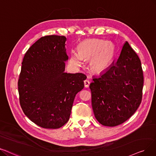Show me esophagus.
Instances as JSON below:
<instances>
[{
  "mask_svg": "<svg viewBox=\"0 0 156 156\" xmlns=\"http://www.w3.org/2000/svg\"><path fill=\"white\" fill-rule=\"evenodd\" d=\"M90 81L88 80H84V86H85V88H88L89 87V86H90Z\"/></svg>",
  "mask_w": 156,
  "mask_h": 156,
  "instance_id": "34e87169",
  "label": "esophagus"
}]
</instances>
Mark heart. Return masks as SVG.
Returning <instances> with one entry per match:
<instances>
[{
  "label": "heart",
  "instance_id": "b5f03b06",
  "mask_svg": "<svg viewBox=\"0 0 156 156\" xmlns=\"http://www.w3.org/2000/svg\"><path fill=\"white\" fill-rule=\"evenodd\" d=\"M79 52L73 51L70 63L76 67L82 65L83 59H90V65L97 73L104 72L113 60L115 47L112 42L101 39H88L80 43Z\"/></svg>",
  "mask_w": 156,
  "mask_h": 156
}]
</instances>
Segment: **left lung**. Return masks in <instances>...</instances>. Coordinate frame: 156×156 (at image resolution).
<instances>
[{"instance_id": "8db88e82", "label": "left lung", "mask_w": 156, "mask_h": 156, "mask_svg": "<svg viewBox=\"0 0 156 156\" xmlns=\"http://www.w3.org/2000/svg\"><path fill=\"white\" fill-rule=\"evenodd\" d=\"M93 80L90 85L92 108L102 125H120L139 108L144 78L141 61L127 41L117 61Z\"/></svg>"}]
</instances>
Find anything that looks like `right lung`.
I'll list each match as a JSON object with an SVG mask.
<instances>
[{
	"label": "right lung",
	"instance_id": "right-lung-1",
	"mask_svg": "<svg viewBox=\"0 0 156 156\" xmlns=\"http://www.w3.org/2000/svg\"><path fill=\"white\" fill-rule=\"evenodd\" d=\"M64 36H43L25 54L18 81L20 106L29 119L45 129H58L70 118L86 76L65 73Z\"/></svg>",
	"mask_w": 156,
	"mask_h": 156
}]
</instances>
